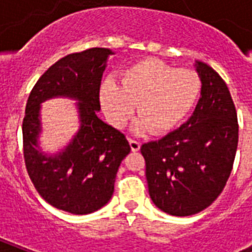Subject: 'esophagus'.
<instances>
[{
  "mask_svg": "<svg viewBox=\"0 0 252 252\" xmlns=\"http://www.w3.org/2000/svg\"><path fill=\"white\" fill-rule=\"evenodd\" d=\"M129 145H130V149H132V152H138V150H140V146H141V144H140L137 140H134V138H129Z\"/></svg>",
  "mask_w": 252,
  "mask_h": 252,
  "instance_id": "esophagus-1",
  "label": "esophagus"
}]
</instances>
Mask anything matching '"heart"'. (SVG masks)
Listing matches in <instances>:
<instances>
[{"instance_id": "1", "label": "heart", "mask_w": 252, "mask_h": 252, "mask_svg": "<svg viewBox=\"0 0 252 252\" xmlns=\"http://www.w3.org/2000/svg\"><path fill=\"white\" fill-rule=\"evenodd\" d=\"M201 78L191 69H176L158 59H144L122 73L120 84L107 78L100 103L108 122L122 128L134 111L137 132L167 133L183 123L201 94Z\"/></svg>"}]
</instances>
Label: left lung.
I'll return each instance as SVG.
<instances>
[{
	"label": "left lung",
	"mask_w": 252,
	"mask_h": 252,
	"mask_svg": "<svg viewBox=\"0 0 252 252\" xmlns=\"http://www.w3.org/2000/svg\"><path fill=\"white\" fill-rule=\"evenodd\" d=\"M201 98L183 126L141 146L150 199L171 216H192L208 208L230 176L238 146V119L225 81L196 61Z\"/></svg>",
	"instance_id": "left-lung-1"
}]
</instances>
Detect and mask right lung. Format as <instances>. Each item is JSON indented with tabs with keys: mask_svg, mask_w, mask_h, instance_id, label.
<instances>
[{
	"mask_svg": "<svg viewBox=\"0 0 252 252\" xmlns=\"http://www.w3.org/2000/svg\"><path fill=\"white\" fill-rule=\"evenodd\" d=\"M110 55L108 48H90L63 57L37 80L26 104L22 133L30 179L47 203L73 215H89L110 201L119 166L130 152L126 136L96 115ZM55 96L80 100L81 126L61 154L48 158L37 146L40 103Z\"/></svg>",
	"mask_w": 252,
	"mask_h": 252,
	"instance_id": "right-lung-1",
	"label": "right lung"
}]
</instances>
